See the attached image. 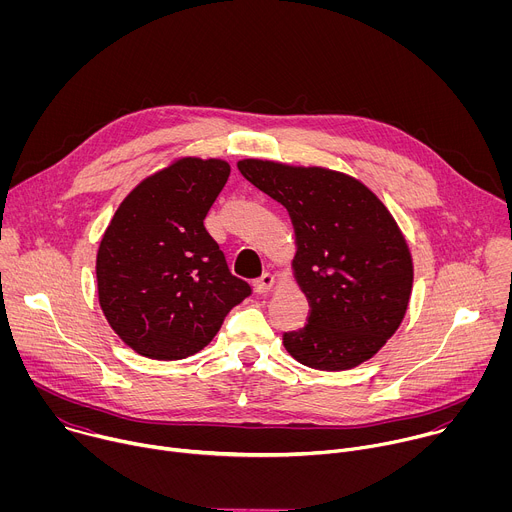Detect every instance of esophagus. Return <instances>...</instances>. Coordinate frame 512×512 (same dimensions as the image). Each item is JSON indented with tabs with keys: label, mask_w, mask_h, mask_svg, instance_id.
Listing matches in <instances>:
<instances>
[{
	"label": "esophagus",
	"mask_w": 512,
	"mask_h": 512,
	"mask_svg": "<svg viewBox=\"0 0 512 512\" xmlns=\"http://www.w3.org/2000/svg\"><path fill=\"white\" fill-rule=\"evenodd\" d=\"M273 283H275V275L267 271V273H263L259 279L253 281V287H255L257 294H267V291H271Z\"/></svg>",
	"instance_id": "obj_1"
}]
</instances>
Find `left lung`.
<instances>
[{
    "mask_svg": "<svg viewBox=\"0 0 512 512\" xmlns=\"http://www.w3.org/2000/svg\"><path fill=\"white\" fill-rule=\"evenodd\" d=\"M241 174L281 202L296 231V279L308 324L283 346L318 371H346L377 354L409 306L413 263L385 204L362 182L326 168L241 160Z\"/></svg>",
    "mask_w": 512,
    "mask_h": 512,
    "instance_id": "8db88e82",
    "label": "left lung"
}]
</instances>
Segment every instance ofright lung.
Listing matches in <instances>:
<instances>
[{
	"instance_id": "right-lung-1",
	"label": "right lung",
	"mask_w": 512,
	"mask_h": 512,
	"mask_svg": "<svg viewBox=\"0 0 512 512\" xmlns=\"http://www.w3.org/2000/svg\"><path fill=\"white\" fill-rule=\"evenodd\" d=\"M229 174L223 160L182 158L137 184L111 218L97 253L99 304L141 356L196 354L251 296L204 229Z\"/></svg>"
}]
</instances>
